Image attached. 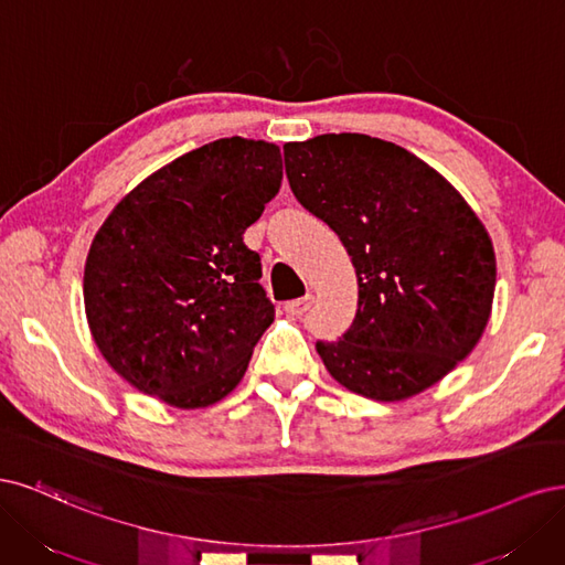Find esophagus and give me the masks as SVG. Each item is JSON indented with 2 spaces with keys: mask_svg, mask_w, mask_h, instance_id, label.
<instances>
[{
  "mask_svg": "<svg viewBox=\"0 0 565 565\" xmlns=\"http://www.w3.org/2000/svg\"><path fill=\"white\" fill-rule=\"evenodd\" d=\"M312 302H315V298L312 296H302V298H298V300H290V302H286V315H290V317H296V319H300V317H305L307 312H309V307H312Z\"/></svg>",
  "mask_w": 565,
  "mask_h": 565,
  "instance_id": "esophagus-1",
  "label": "esophagus"
}]
</instances>
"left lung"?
<instances>
[{
	"instance_id": "obj_1",
	"label": "left lung",
	"mask_w": 565,
	"mask_h": 565,
	"mask_svg": "<svg viewBox=\"0 0 565 565\" xmlns=\"http://www.w3.org/2000/svg\"><path fill=\"white\" fill-rule=\"evenodd\" d=\"M284 161L298 202L356 269L352 326L317 340L326 369L375 402L431 387L475 350L493 305L495 253L477 213L423 159L380 138L286 142Z\"/></svg>"
}]
</instances>
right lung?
<instances>
[{"label": "right lung", "instance_id": "1", "mask_svg": "<svg viewBox=\"0 0 565 565\" xmlns=\"http://www.w3.org/2000/svg\"><path fill=\"white\" fill-rule=\"evenodd\" d=\"M279 148L221 138L126 194L90 244L84 305L105 361L178 408L221 402L275 321L244 232L281 185Z\"/></svg>", "mask_w": 565, "mask_h": 565}]
</instances>
